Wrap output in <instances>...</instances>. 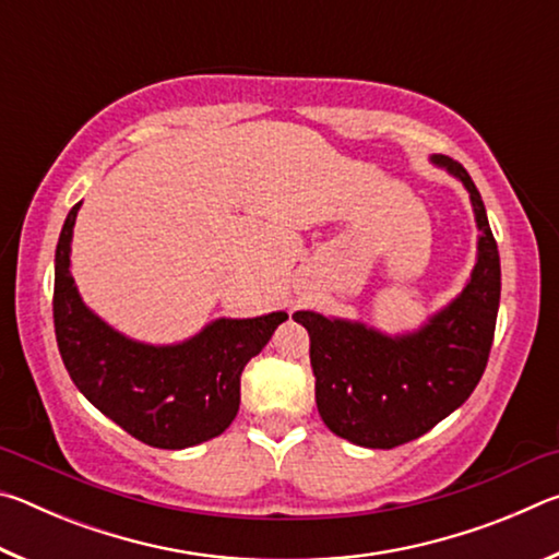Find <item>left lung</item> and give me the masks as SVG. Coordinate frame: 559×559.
<instances>
[{"label":"left lung","instance_id":"1","mask_svg":"<svg viewBox=\"0 0 559 559\" xmlns=\"http://www.w3.org/2000/svg\"><path fill=\"white\" fill-rule=\"evenodd\" d=\"M468 189L480 229L478 261L461 296L409 335L298 310L310 335L316 402L325 427L357 447L394 449L459 409L484 377L500 302V257L486 206L456 159L433 155Z\"/></svg>","mask_w":559,"mask_h":559}]
</instances>
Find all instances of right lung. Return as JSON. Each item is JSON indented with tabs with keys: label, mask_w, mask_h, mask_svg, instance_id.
I'll list each match as a JSON object with an SVG mask.
<instances>
[{
	"label": "right lung",
	"mask_w": 559,
	"mask_h": 559,
	"mask_svg": "<svg viewBox=\"0 0 559 559\" xmlns=\"http://www.w3.org/2000/svg\"><path fill=\"white\" fill-rule=\"evenodd\" d=\"M81 202L56 246L53 328L59 353L81 394L155 449H187L229 429L241 402V372L286 313L219 318L179 345L128 340L91 313L71 276V236Z\"/></svg>",
	"instance_id": "add662e5"
}]
</instances>
